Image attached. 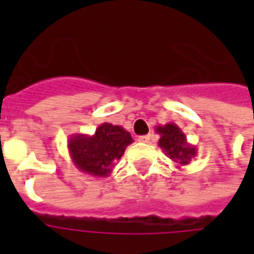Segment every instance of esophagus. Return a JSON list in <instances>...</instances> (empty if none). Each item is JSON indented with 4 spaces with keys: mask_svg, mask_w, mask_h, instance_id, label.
<instances>
[{
    "mask_svg": "<svg viewBox=\"0 0 254 254\" xmlns=\"http://www.w3.org/2000/svg\"><path fill=\"white\" fill-rule=\"evenodd\" d=\"M150 139H151V135H150V134L141 135V137H138V141H139V142H143V143L150 142Z\"/></svg>",
    "mask_w": 254,
    "mask_h": 254,
    "instance_id": "obj_1",
    "label": "esophagus"
}]
</instances>
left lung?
<instances>
[{
    "label": "left lung",
    "mask_w": 254,
    "mask_h": 254,
    "mask_svg": "<svg viewBox=\"0 0 254 254\" xmlns=\"http://www.w3.org/2000/svg\"><path fill=\"white\" fill-rule=\"evenodd\" d=\"M155 131L161 135L158 141L159 147L174 163H177V167L187 166L191 159L196 157V146L189 143L187 137L177 124L158 125Z\"/></svg>",
    "instance_id": "8db88e82"
}]
</instances>
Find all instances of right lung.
<instances>
[{"mask_svg":"<svg viewBox=\"0 0 254 254\" xmlns=\"http://www.w3.org/2000/svg\"><path fill=\"white\" fill-rule=\"evenodd\" d=\"M133 138L123 127L104 123L95 134L76 133L68 139V151L73 165L92 177L107 178L112 173Z\"/></svg>","mask_w":254,"mask_h":254,"instance_id":"obj_1","label":"right lung"}]
</instances>
